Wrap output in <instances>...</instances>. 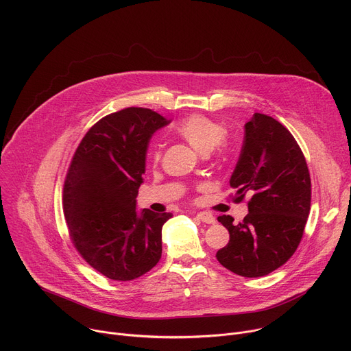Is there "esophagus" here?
<instances>
[{
  "label": "esophagus",
  "mask_w": 351,
  "mask_h": 351,
  "mask_svg": "<svg viewBox=\"0 0 351 351\" xmlns=\"http://www.w3.org/2000/svg\"><path fill=\"white\" fill-rule=\"evenodd\" d=\"M197 218L202 221V222H206V223H215V217L213 214H210V213H206V211L198 213Z\"/></svg>",
  "instance_id": "1"
}]
</instances>
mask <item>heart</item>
Here are the masks:
<instances>
[{
	"instance_id": "b5f03b06",
	"label": "heart",
	"mask_w": 351,
	"mask_h": 351,
	"mask_svg": "<svg viewBox=\"0 0 351 351\" xmlns=\"http://www.w3.org/2000/svg\"><path fill=\"white\" fill-rule=\"evenodd\" d=\"M175 132L199 154L213 152L225 137V129L219 123L199 114H193L182 119L175 126Z\"/></svg>"
}]
</instances>
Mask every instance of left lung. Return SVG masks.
<instances>
[{"label": "left lung", "mask_w": 351, "mask_h": 351, "mask_svg": "<svg viewBox=\"0 0 351 351\" xmlns=\"http://www.w3.org/2000/svg\"><path fill=\"white\" fill-rule=\"evenodd\" d=\"M233 199L245 195L248 214L239 223L218 217L229 243L217 260L245 278H258L282 267L302 241L311 207V179L302 148L272 117L256 112L244 125V141L229 180Z\"/></svg>", "instance_id": "8db88e82"}]
</instances>
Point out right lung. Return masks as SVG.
<instances>
[{
    "instance_id": "1",
    "label": "right lung",
    "mask_w": 351,
    "mask_h": 351,
    "mask_svg": "<svg viewBox=\"0 0 351 351\" xmlns=\"http://www.w3.org/2000/svg\"><path fill=\"white\" fill-rule=\"evenodd\" d=\"M171 121L130 107L93 125L71 161L64 214L84 261L112 280H133L162 254V225L171 213L136 210L148 141Z\"/></svg>"
}]
</instances>
